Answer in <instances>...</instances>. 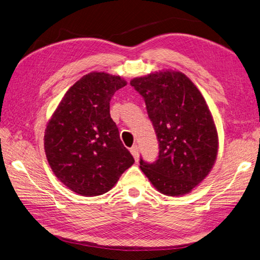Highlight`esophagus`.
Wrapping results in <instances>:
<instances>
[{
  "label": "esophagus",
  "mask_w": 260,
  "mask_h": 260,
  "mask_svg": "<svg viewBox=\"0 0 260 260\" xmlns=\"http://www.w3.org/2000/svg\"><path fill=\"white\" fill-rule=\"evenodd\" d=\"M129 152H131V154L133 155V157H134L135 160L137 161V160H138V156H140V153H138V152H140V150H138V146H136V145H135V146L131 147Z\"/></svg>",
  "instance_id": "obj_1"
}]
</instances>
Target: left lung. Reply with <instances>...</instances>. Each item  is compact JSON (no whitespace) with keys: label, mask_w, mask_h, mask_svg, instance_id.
Instances as JSON below:
<instances>
[{"label":"left lung","mask_w":260,"mask_h":260,"mask_svg":"<svg viewBox=\"0 0 260 260\" xmlns=\"http://www.w3.org/2000/svg\"><path fill=\"white\" fill-rule=\"evenodd\" d=\"M131 85L146 104L159 143L158 159L141 170L159 192L188 194L212 171L218 134L206 101L182 72L166 70L135 77Z\"/></svg>","instance_id":"left-lung-1"}]
</instances>
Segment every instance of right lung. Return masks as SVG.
I'll list each match as a JSON object with an SVG mask.
<instances>
[{"label": "right lung", "mask_w": 260, "mask_h": 260, "mask_svg": "<svg viewBox=\"0 0 260 260\" xmlns=\"http://www.w3.org/2000/svg\"><path fill=\"white\" fill-rule=\"evenodd\" d=\"M119 75L92 72L69 88L44 135L46 158L69 189L92 197L111 190L134 158L119 138L110 102L126 85Z\"/></svg>", "instance_id": "obj_1"}]
</instances>
